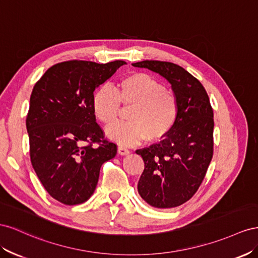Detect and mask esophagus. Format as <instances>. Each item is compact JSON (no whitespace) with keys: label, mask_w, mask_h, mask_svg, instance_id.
I'll list each match as a JSON object with an SVG mask.
<instances>
[{"label":"esophagus","mask_w":258,"mask_h":258,"mask_svg":"<svg viewBox=\"0 0 258 258\" xmlns=\"http://www.w3.org/2000/svg\"><path fill=\"white\" fill-rule=\"evenodd\" d=\"M117 153L121 154V156H127V154H130V150L126 149V148H124V147L119 146V147H117Z\"/></svg>","instance_id":"1"}]
</instances>
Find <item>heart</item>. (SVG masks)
Masks as SVG:
<instances>
[{"label": "heart", "mask_w": 258, "mask_h": 258, "mask_svg": "<svg viewBox=\"0 0 258 258\" xmlns=\"http://www.w3.org/2000/svg\"><path fill=\"white\" fill-rule=\"evenodd\" d=\"M121 103L131 108L129 122L109 125L106 135L122 146H133L145 138L159 142L170 134L178 119L177 96L145 72L124 77L115 90L100 87L93 96V112L102 124H111L118 116Z\"/></svg>", "instance_id": "obj_1"}]
</instances>
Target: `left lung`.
Returning a JSON list of instances; mask_svg holds the SVG:
<instances>
[{"label":"left lung","mask_w":258,"mask_h":258,"mask_svg":"<svg viewBox=\"0 0 258 258\" xmlns=\"http://www.w3.org/2000/svg\"><path fill=\"white\" fill-rule=\"evenodd\" d=\"M133 66L165 78L179 104L178 119L170 134L159 144L136 150L145 163L138 194L153 208L179 207L197 192L213 157L214 119L208 93L178 64L144 60Z\"/></svg>","instance_id":"1"}]
</instances>
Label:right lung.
Listing matches in <instances>:
<instances>
[{
	"label": "right lung",
	"instance_id": "obj_1",
	"mask_svg": "<svg viewBox=\"0 0 258 258\" xmlns=\"http://www.w3.org/2000/svg\"><path fill=\"white\" fill-rule=\"evenodd\" d=\"M125 63L59 62L33 87L26 119L31 163L48 195L66 205L87 201L101 165L115 157L116 145L96 123L92 100L95 88Z\"/></svg>",
	"mask_w": 258,
	"mask_h": 258
}]
</instances>
